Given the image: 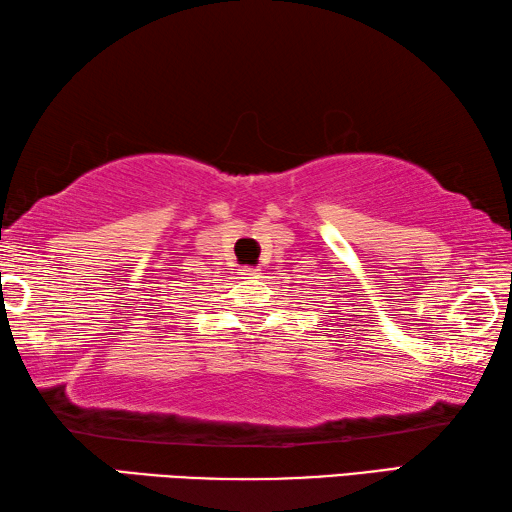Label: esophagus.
I'll use <instances>...</instances> for the list:
<instances>
[{
  "label": "esophagus",
  "instance_id": "1",
  "mask_svg": "<svg viewBox=\"0 0 512 512\" xmlns=\"http://www.w3.org/2000/svg\"><path fill=\"white\" fill-rule=\"evenodd\" d=\"M257 271H259V268H250V266H246V268H244V275H246V280H253V277H257V275H259Z\"/></svg>",
  "mask_w": 512,
  "mask_h": 512
}]
</instances>
